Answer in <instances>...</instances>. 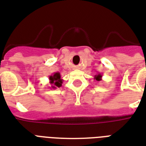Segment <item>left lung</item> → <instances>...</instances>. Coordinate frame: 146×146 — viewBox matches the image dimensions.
<instances>
[{
    "instance_id": "left-lung-1",
    "label": "left lung",
    "mask_w": 146,
    "mask_h": 146,
    "mask_svg": "<svg viewBox=\"0 0 146 146\" xmlns=\"http://www.w3.org/2000/svg\"><path fill=\"white\" fill-rule=\"evenodd\" d=\"M102 74H100V73H98V74H95V80H96L97 82H100L101 80H102Z\"/></svg>"
}]
</instances>
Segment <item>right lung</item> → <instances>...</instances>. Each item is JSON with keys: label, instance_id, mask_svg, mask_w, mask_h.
I'll return each mask as SVG.
<instances>
[{"label": "right lung", "instance_id": "add662e5", "mask_svg": "<svg viewBox=\"0 0 146 146\" xmlns=\"http://www.w3.org/2000/svg\"><path fill=\"white\" fill-rule=\"evenodd\" d=\"M49 81H50V85L51 88H60L62 85L63 79L61 78V74L59 72H54L49 76Z\"/></svg>", "mask_w": 146, "mask_h": 146}]
</instances>
